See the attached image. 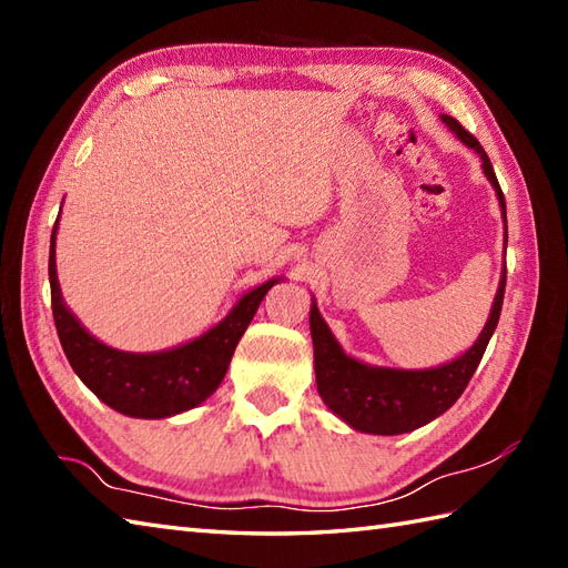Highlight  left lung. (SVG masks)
Segmentation results:
<instances>
[{"mask_svg": "<svg viewBox=\"0 0 568 568\" xmlns=\"http://www.w3.org/2000/svg\"><path fill=\"white\" fill-rule=\"evenodd\" d=\"M442 122L462 139L468 149H474L484 159V173L496 187L505 216V197L498 185L496 171H493L488 153L480 146L474 134L456 122L454 116L442 114ZM505 244H508V216H505ZM505 273L498 287L496 303H493L490 317L480 332L478 342L468 348L464 356H458L452 364L427 371H403V368H376L366 366L361 361L346 356L342 346L336 344L329 327L320 317L317 305L312 303L310 310V332L315 344V376L317 390L322 400L327 403L334 415H339L346 425L368 434H405L422 425H427L434 417L446 413L474 376L480 358L486 354L493 332L498 327L503 295H505Z\"/></svg>", "mask_w": 568, "mask_h": 568, "instance_id": "8db88e82", "label": "left lung"}]
</instances>
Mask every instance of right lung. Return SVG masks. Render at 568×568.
Masks as SVG:
<instances>
[{
  "mask_svg": "<svg viewBox=\"0 0 568 568\" xmlns=\"http://www.w3.org/2000/svg\"><path fill=\"white\" fill-rule=\"evenodd\" d=\"M55 229L48 256V277H51V310L60 346L72 371L104 405L129 417L159 419L171 417L200 405L220 388L234 348L256 315L261 300L277 283L275 277L239 300V305L202 334L200 339L161 354H126L104 346L82 329L70 315L55 275Z\"/></svg>",
  "mask_w": 568,
  "mask_h": 568,
  "instance_id": "add662e5",
  "label": "right lung"
}]
</instances>
